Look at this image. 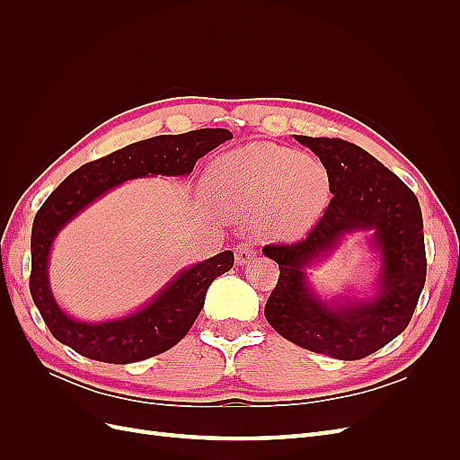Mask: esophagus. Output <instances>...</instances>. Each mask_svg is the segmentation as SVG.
Segmentation results:
<instances>
[{"label": "esophagus", "mask_w": 460, "mask_h": 460, "mask_svg": "<svg viewBox=\"0 0 460 460\" xmlns=\"http://www.w3.org/2000/svg\"><path fill=\"white\" fill-rule=\"evenodd\" d=\"M234 253H235V264H238V267H245V264H249L257 257V252L249 243H240L234 249Z\"/></svg>", "instance_id": "34e87169"}]
</instances>
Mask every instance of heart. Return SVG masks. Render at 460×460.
Here are the masks:
<instances>
[{"mask_svg": "<svg viewBox=\"0 0 460 460\" xmlns=\"http://www.w3.org/2000/svg\"><path fill=\"white\" fill-rule=\"evenodd\" d=\"M203 191L220 217L255 218L262 235L282 242L303 238L332 196L323 163L272 144H249L217 157Z\"/></svg>", "mask_w": 460, "mask_h": 460, "instance_id": "1", "label": "heart"}]
</instances>
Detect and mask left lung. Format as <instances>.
<instances>
[{"instance_id":"obj_1","label":"left lung","mask_w":460,"mask_h":460,"mask_svg":"<svg viewBox=\"0 0 460 460\" xmlns=\"http://www.w3.org/2000/svg\"><path fill=\"white\" fill-rule=\"evenodd\" d=\"M330 174L332 201L307 240L262 247L280 278L264 305L269 324L296 345L340 360L382 349L407 328L426 282L424 225L419 199L368 151L338 137L294 136ZM363 231L376 259L371 288L355 296L326 298L309 268L325 261Z\"/></svg>"}]
</instances>
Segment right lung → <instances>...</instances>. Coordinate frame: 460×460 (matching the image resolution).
<instances>
[{
    "label": "right lung",
    "instance_id": "add662e5",
    "mask_svg": "<svg viewBox=\"0 0 460 460\" xmlns=\"http://www.w3.org/2000/svg\"><path fill=\"white\" fill-rule=\"evenodd\" d=\"M230 137L232 132L226 128L149 137L86 163L53 190L32 225L31 294L55 340L82 357L128 365L171 349L186 336L203 309L208 286L232 269V252L182 269L140 309L105 320H78L61 307L49 284V255L68 222L109 191L137 178L190 176L201 157Z\"/></svg>",
    "mask_w": 460,
    "mask_h": 460
}]
</instances>
